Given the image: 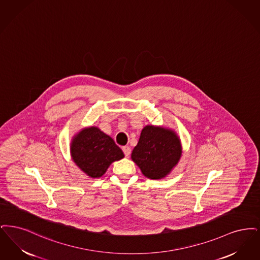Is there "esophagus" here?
<instances>
[{"mask_svg": "<svg viewBox=\"0 0 260 260\" xmlns=\"http://www.w3.org/2000/svg\"><path fill=\"white\" fill-rule=\"evenodd\" d=\"M122 150L124 152L125 156H127V157L131 154V147L129 146H125V147H122Z\"/></svg>", "mask_w": 260, "mask_h": 260, "instance_id": "obj_1", "label": "esophagus"}]
</instances>
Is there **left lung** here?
Instances as JSON below:
<instances>
[{
    "instance_id": "left-lung-1",
    "label": "left lung",
    "mask_w": 260,
    "mask_h": 260,
    "mask_svg": "<svg viewBox=\"0 0 260 260\" xmlns=\"http://www.w3.org/2000/svg\"><path fill=\"white\" fill-rule=\"evenodd\" d=\"M180 138L175 131L161 126L147 125L141 132L131 158L143 175L151 180L165 178L181 156Z\"/></svg>"
}]
</instances>
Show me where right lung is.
Here are the masks:
<instances>
[{
    "mask_svg": "<svg viewBox=\"0 0 260 260\" xmlns=\"http://www.w3.org/2000/svg\"><path fill=\"white\" fill-rule=\"evenodd\" d=\"M70 149L76 165L93 179L102 177L113 162L124 157L113 139L94 126L83 128L75 135Z\"/></svg>",
    "mask_w": 260,
    "mask_h": 260,
    "instance_id": "obj_1",
    "label": "right lung"
}]
</instances>
